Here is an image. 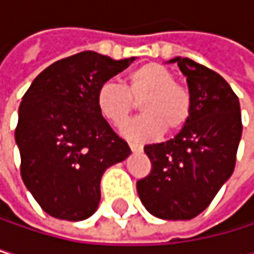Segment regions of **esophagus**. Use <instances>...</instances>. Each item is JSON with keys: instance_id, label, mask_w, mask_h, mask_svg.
Returning a JSON list of instances; mask_svg holds the SVG:
<instances>
[{"instance_id": "obj_1", "label": "esophagus", "mask_w": 254, "mask_h": 254, "mask_svg": "<svg viewBox=\"0 0 254 254\" xmlns=\"http://www.w3.org/2000/svg\"><path fill=\"white\" fill-rule=\"evenodd\" d=\"M129 148H131L132 152H141L143 151V146L137 144V143H129Z\"/></svg>"}]
</instances>
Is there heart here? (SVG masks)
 <instances>
[{
  "label": "heart",
  "mask_w": 254,
  "mask_h": 254,
  "mask_svg": "<svg viewBox=\"0 0 254 254\" xmlns=\"http://www.w3.org/2000/svg\"><path fill=\"white\" fill-rule=\"evenodd\" d=\"M140 103L141 117L126 123L122 132L132 140H154L166 131L177 134L192 117L193 100L186 85L175 80L168 66L157 62L143 64L126 76L125 86L103 82L96 93V105L105 120L123 125Z\"/></svg>",
  "instance_id": "1"
}]
</instances>
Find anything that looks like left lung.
<instances>
[{"label":"left lung","instance_id":"obj_1","mask_svg":"<svg viewBox=\"0 0 254 254\" xmlns=\"http://www.w3.org/2000/svg\"><path fill=\"white\" fill-rule=\"evenodd\" d=\"M188 77L193 100L189 123L171 140L146 144L151 172L137 181V192L154 216H198L235 169L242 134L238 96L216 71L189 58H175Z\"/></svg>","mask_w":254,"mask_h":254}]
</instances>
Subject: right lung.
<instances>
[{
  "label": "right lung",
  "mask_w": 254,
  "mask_h": 254,
  "mask_svg": "<svg viewBox=\"0 0 254 254\" xmlns=\"http://www.w3.org/2000/svg\"><path fill=\"white\" fill-rule=\"evenodd\" d=\"M134 59L80 52L47 66L25 91L15 131L21 177L50 216H91L103 172L129 155L128 143L99 113L96 93Z\"/></svg>",
  "instance_id": "1"
}]
</instances>
